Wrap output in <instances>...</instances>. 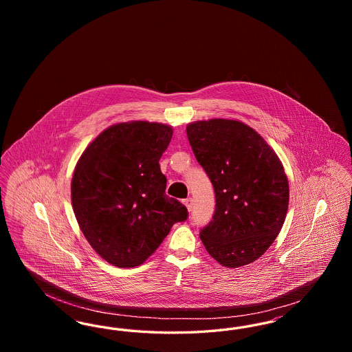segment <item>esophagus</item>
<instances>
[{"label":"esophagus","mask_w":352,"mask_h":352,"mask_svg":"<svg viewBox=\"0 0 352 352\" xmlns=\"http://www.w3.org/2000/svg\"><path fill=\"white\" fill-rule=\"evenodd\" d=\"M184 204L187 207L188 211H191L192 206H194V201H192V198H187V199H184Z\"/></svg>","instance_id":"esophagus-1"}]
</instances>
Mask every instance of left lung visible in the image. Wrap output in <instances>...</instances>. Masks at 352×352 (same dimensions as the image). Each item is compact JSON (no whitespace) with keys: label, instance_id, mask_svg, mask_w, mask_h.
Segmentation results:
<instances>
[{"label":"left lung","instance_id":"1","mask_svg":"<svg viewBox=\"0 0 352 352\" xmlns=\"http://www.w3.org/2000/svg\"><path fill=\"white\" fill-rule=\"evenodd\" d=\"M186 132L215 191V212L201 230V243L219 264L247 265L283 228L289 204L284 168L264 138L240 121H197Z\"/></svg>","mask_w":352,"mask_h":352}]
</instances>
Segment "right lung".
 Segmentation results:
<instances>
[{"instance_id": "1", "label": "right lung", "mask_w": 352, "mask_h": 352, "mask_svg": "<svg viewBox=\"0 0 352 352\" xmlns=\"http://www.w3.org/2000/svg\"><path fill=\"white\" fill-rule=\"evenodd\" d=\"M173 129L157 122L113 125L84 151L72 177V207L91 247L118 268L141 265L188 212L165 194L160 168Z\"/></svg>"}]
</instances>
